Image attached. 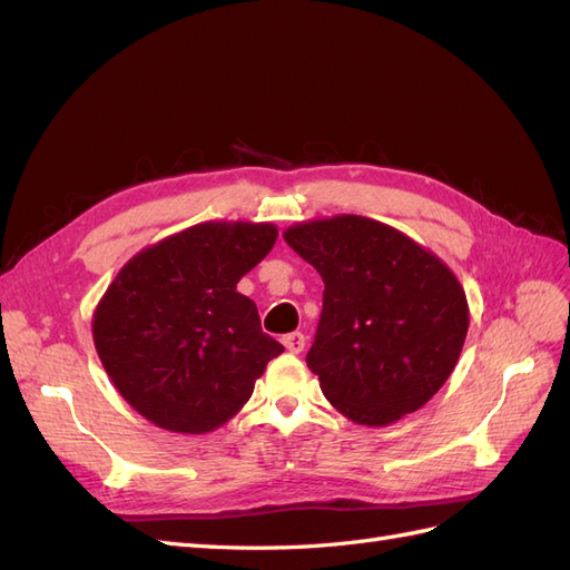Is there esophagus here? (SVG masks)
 Wrapping results in <instances>:
<instances>
[{
	"instance_id": "34e87169",
	"label": "esophagus",
	"mask_w": 570,
	"mask_h": 570,
	"mask_svg": "<svg viewBox=\"0 0 570 570\" xmlns=\"http://www.w3.org/2000/svg\"><path fill=\"white\" fill-rule=\"evenodd\" d=\"M283 344L289 354H299L304 350L306 340L302 333H289V335H283Z\"/></svg>"
}]
</instances>
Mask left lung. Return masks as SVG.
Returning <instances> with one entry per match:
<instances>
[{
    "mask_svg": "<svg viewBox=\"0 0 570 570\" xmlns=\"http://www.w3.org/2000/svg\"><path fill=\"white\" fill-rule=\"evenodd\" d=\"M283 237L325 285L306 354L325 400L368 428L419 411L452 375L469 333L452 268L402 230L356 214L302 220Z\"/></svg>",
    "mask_w": 570,
    "mask_h": 570,
    "instance_id": "obj_1",
    "label": "left lung"
}]
</instances>
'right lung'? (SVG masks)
I'll return each instance as SVG.
<instances>
[{
	"label": "right lung",
	"mask_w": 570,
	"mask_h": 570,
	"mask_svg": "<svg viewBox=\"0 0 570 570\" xmlns=\"http://www.w3.org/2000/svg\"><path fill=\"white\" fill-rule=\"evenodd\" d=\"M273 223L206 220L128 258L97 302L92 340L120 396L168 433L228 423L283 344L237 283L273 249Z\"/></svg>",
	"instance_id": "obj_1"
}]
</instances>
